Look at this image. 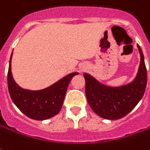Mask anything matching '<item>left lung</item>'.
<instances>
[{
	"instance_id": "obj_1",
	"label": "left lung",
	"mask_w": 150,
	"mask_h": 150,
	"mask_svg": "<svg viewBox=\"0 0 150 150\" xmlns=\"http://www.w3.org/2000/svg\"><path fill=\"white\" fill-rule=\"evenodd\" d=\"M140 63L135 78L128 84L111 87L101 84L91 75L84 73L86 96L92 110L102 118L117 120L129 113L143 97L147 84V70L144 54L137 45Z\"/></svg>"
}]
</instances>
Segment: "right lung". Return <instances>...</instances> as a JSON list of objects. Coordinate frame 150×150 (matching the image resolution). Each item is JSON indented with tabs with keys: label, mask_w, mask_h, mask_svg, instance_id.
Segmentation results:
<instances>
[{
	"label": "right lung",
	"mask_w": 150,
	"mask_h": 150,
	"mask_svg": "<svg viewBox=\"0 0 150 150\" xmlns=\"http://www.w3.org/2000/svg\"><path fill=\"white\" fill-rule=\"evenodd\" d=\"M11 58L12 54L9 63L7 84L10 96L15 105L22 113L33 120H43L57 115L63 106L69 82L79 73H70L43 90H26L19 87L12 77Z\"/></svg>",
	"instance_id": "obj_1"
}]
</instances>
